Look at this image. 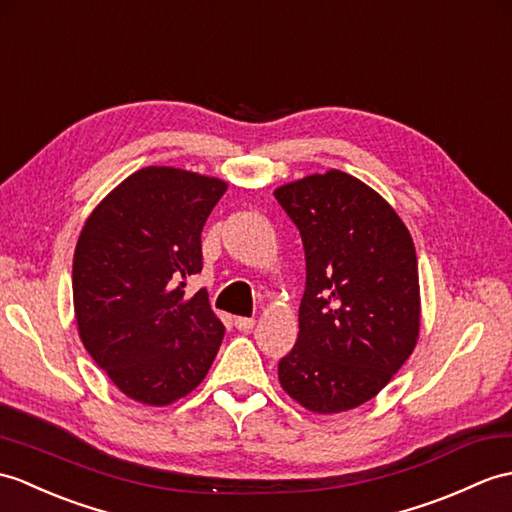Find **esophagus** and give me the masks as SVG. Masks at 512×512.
Here are the masks:
<instances>
[{
  "mask_svg": "<svg viewBox=\"0 0 512 512\" xmlns=\"http://www.w3.org/2000/svg\"><path fill=\"white\" fill-rule=\"evenodd\" d=\"M235 327L240 331H251L255 327V318H248V316H237L235 318Z\"/></svg>",
  "mask_w": 512,
  "mask_h": 512,
  "instance_id": "34e87169",
  "label": "esophagus"
}]
</instances>
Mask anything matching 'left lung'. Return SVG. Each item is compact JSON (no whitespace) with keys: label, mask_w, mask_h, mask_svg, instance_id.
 <instances>
[{"label":"left lung","mask_w":512,"mask_h":512,"mask_svg":"<svg viewBox=\"0 0 512 512\" xmlns=\"http://www.w3.org/2000/svg\"><path fill=\"white\" fill-rule=\"evenodd\" d=\"M301 231L299 338L279 382L303 408L336 414L382 390L417 347L419 268L410 231L360 178L329 170L275 189Z\"/></svg>","instance_id":"8db88e82"}]
</instances>
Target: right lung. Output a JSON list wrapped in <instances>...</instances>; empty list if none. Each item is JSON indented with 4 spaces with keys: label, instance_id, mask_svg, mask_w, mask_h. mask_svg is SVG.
<instances>
[{
    "label": "right lung",
    "instance_id": "obj_1",
    "mask_svg": "<svg viewBox=\"0 0 512 512\" xmlns=\"http://www.w3.org/2000/svg\"><path fill=\"white\" fill-rule=\"evenodd\" d=\"M227 183L148 165L117 185L80 231L71 288L85 349L126 397L170 406L213 364L224 325L207 292L185 299L202 270L200 233Z\"/></svg>",
    "mask_w": 512,
    "mask_h": 512
}]
</instances>
